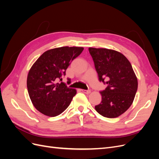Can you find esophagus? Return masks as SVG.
Instances as JSON below:
<instances>
[{
    "instance_id": "esophagus-1",
    "label": "esophagus",
    "mask_w": 159,
    "mask_h": 159,
    "mask_svg": "<svg viewBox=\"0 0 159 159\" xmlns=\"http://www.w3.org/2000/svg\"><path fill=\"white\" fill-rule=\"evenodd\" d=\"M81 91H82V92H84V93L89 94V93H90V92H91V90H85V89H81Z\"/></svg>"
}]
</instances>
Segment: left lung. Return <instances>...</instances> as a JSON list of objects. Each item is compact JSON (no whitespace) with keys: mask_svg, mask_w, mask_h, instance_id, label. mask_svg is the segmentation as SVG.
<instances>
[{"mask_svg":"<svg viewBox=\"0 0 159 159\" xmlns=\"http://www.w3.org/2000/svg\"><path fill=\"white\" fill-rule=\"evenodd\" d=\"M100 82L107 87L101 91L102 100L95 109L102 116L115 118L130 107L138 81L132 66L121 53L106 48H89Z\"/></svg>","mask_w":159,"mask_h":159,"instance_id":"obj_1","label":"left lung"}]
</instances>
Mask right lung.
<instances>
[{"instance_id": "add662e5", "label": "right lung", "mask_w": 159, "mask_h": 159, "mask_svg": "<svg viewBox=\"0 0 159 159\" xmlns=\"http://www.w3.org/2000/svg\"><path fill=\"white\" fill-rule=\"evenodd\" d=\"M83 50L82 47L68 46L51 49L33 64L28 74L27 88L32 104L40 113L55 117L68 108L76 90L58 81L62 80L71 62Z\"/></svg>"}]
</instances>
